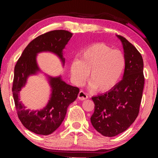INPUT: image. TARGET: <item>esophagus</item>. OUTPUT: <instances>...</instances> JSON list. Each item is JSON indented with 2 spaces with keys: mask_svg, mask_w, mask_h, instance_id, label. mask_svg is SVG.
Listing matches in <instances>:
<instances>
[{
  "mask_svg": "<svg viewBox=\"0 0 158 158\" xmlns=\"http://www.w3.org/2000/svg\"><path fill=\"white\" fill-rule=\"evenodd\" d=\"M78 98L80 100H84L85 99L88 98V95L84 91H83V90H80L78 94Z\"/></svg>",
  "mask_w": 158,
  "mask_h": 158,
  "instance_id": "34e87169",
  "label": "esophagus"
}]
</instances>
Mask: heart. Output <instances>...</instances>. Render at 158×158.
<instances>
[{
  "label": "heart",
  "mask_w": 158,
  "mask_h": 158,
  "mask_svg": "<svg viewBox=\"0 0 158 158\" xmlns=\"http://www.w3.org/2000/svg\"><path fill=\"white\" fill-rule=\"evenodd\" d=\"M125 58L118 50L105 44H95L80 53L79 60L72 63L70 72L74 81L81 84L86 79L95 91L111 89L121 77L125 68Z\"/></svg>",
  "instance_id": "1"
}]
</instances>
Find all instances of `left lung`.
<instances>
[{"label":"left lung","mask_w":158,"mask_h":158,"mask_svg":"<svg viewBox=\"0 0 158 158\" xmlns=\"http://www.w3.org/2000/svg\"><path fill=\"white\" fill-rule=\"evenodd\" d=\"M124 49L123 78L109 91L92 98L93 126L105 137H115L126 130L138 116L144 85L141 53L124 37L118 35Z\"/></svg>","instance_id":"8db88e82"}]
</instances>
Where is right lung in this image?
Returning a JSON list of instances; mask_svg holds the SVG:
<instances>
[{
    "mask_svg": "<svg viewBox=\"0 0 158 158\" xmlns=\"http://www.w3.org/2000/svg\"><path fill=\"white\" fill-rule=\"evenodd\" d=\"M73 36L65 30H55L40 35L32 40L25 48L15 67L12 93L19 118L26 129L37 135H49L54 132L65 118L67 109L76 100L79 88L67 84L60 77H49L52 97L46 107L40 111L26 109L19 98L21 88L31 74L39 71L36 63V54L41 52H53L64 63L63 49Z\"/></svg>",
    "mask_w": 158,
    "mask_h": 158,
    "instance_id": "obj_1",
    "label": "right lung"
}]
</instances>
